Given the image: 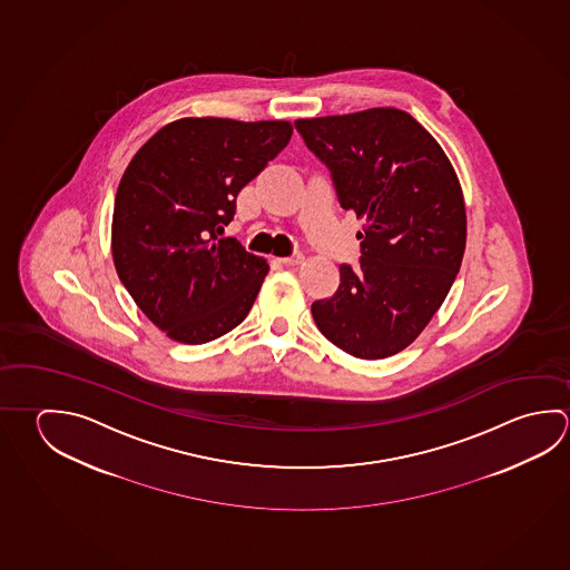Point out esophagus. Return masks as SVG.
<instances>
[{
  "label": "esophagus",
  "mask_w": 570,
  "mask_h": 570,
  "mask_svg": "<svg viewBox=\"0 0 570 570\" xmlns=\"http://www.w3.org/2000/svg\"><path fill=\"white\" fill-rule=\"evenodd\" d=\"M282 264H286V266H298L304 262V256L302 254H294V256H286V258H281Z\"/></svg>",
  "instance_id": "1"
}]
</instances>
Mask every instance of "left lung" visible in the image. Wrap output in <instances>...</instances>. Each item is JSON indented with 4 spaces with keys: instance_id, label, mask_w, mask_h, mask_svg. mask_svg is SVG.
<instances>
[{
    "instance_id": "left-lung-1",
    "label": "left lung",
    "mask_w": 570,
    "mask_h": 570,
    "mask_svg": "<svg viewBox=\"0 0 570 570\" xmlns=\"http://www.w3.org/2000/svg\"><path fill=\"white\" fill-rule=\"evenodd\" d=\"M332 170L344 210L364 228L360 268L312 304L326 338L362 360L389 358L419 338L449 294L466 248L459 176L439 141L409 111L370 108L296 120Z\"/></svg>"
}]
</instances>
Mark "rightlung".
<instances>
[{
	"label": "right lung",
	"mask_w": 570,
	"mask_h": 570,
	"mask_svg": "<svg viewBox=\"0 0 570 570\" xmlns=\"http://www.w3.org/2000/svg\"><path fill=\"white\" fill-rule=\"evenodd\" d=\"M289 136L286 120L181 118L128 164L114 204L111 258L138 308L168 338L204 344L248 316L271 266L222 234L238 191Z\"/></svg>",
	"instance_id": "right-lung-1"
}]
</instances>
